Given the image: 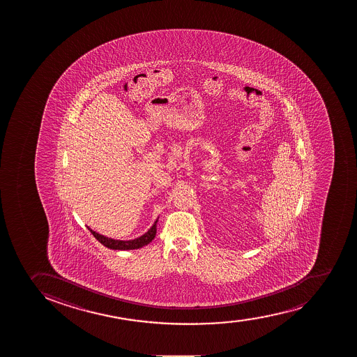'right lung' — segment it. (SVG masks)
Masks as SVG:
<instances>
[{
	"label": "right lung",
	"mask_w": 357,
	"mask_h": 357,
	"mask_svg": "<svg viewBox=\"0 0 357 357\" xmlns=\"http://www.w3.org/2000/svg\"><path fill=\"white\" fill-rule=\"evenodd\" d=\"M157 222H158V219L155 220L153 226L144 235H142V236L137 237L135 240L129 241L114 240V238L103 236L101 234L96 233L94 230L91 229L89 227H87V228L93 234V236L96 237V240L99 241L100 243L103 244L105 247L113 249V250H132V249H139V248L144 247L155 238V233H157Z\"/></svg>",
	"instance_id": "1"
}]
</instances>
